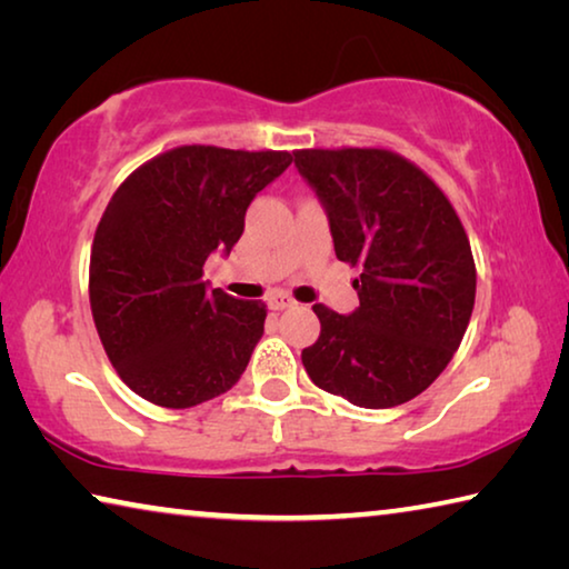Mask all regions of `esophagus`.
Returning a JSON list of instances; mask_svg holds the SVG:
<instances>
[{"label":"esophagus","instance_id":"34e87169","mask_svg":"<svg viewBox=\"0 0 569 569\" xmlns=\"http://www.w3.org/2000/svg\"><path fill=\"white\" fill-rule=\"evenodd\" d=\"M293 303H296L293 298L283 291L268 296V308H271V311H283V308H291Z\"/></svg>","mask_w":569,"mask_h":569}]
</instances>
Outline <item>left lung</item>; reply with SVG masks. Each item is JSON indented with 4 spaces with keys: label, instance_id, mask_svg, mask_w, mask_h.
<instances>
[{
    "label": "left lung",
    "instance_id": "1",
    "mask_svg": "<svg viewBox=\"0 0 569 569\" xmlns=\"http://www.w3.org/2000/svg\"><path fill=\"white\" fill-rule=\"evenodd\" d=\"M323 200L336 258L361 276L351 316L316 303L321 333L301 351L316 387L363 409L407 403L447 369L471 319L477 268L455 206L387 148L293 150Z\"/></svg>",
    "mask_w": 569,
    "mask_h": 569
}]
</instances>
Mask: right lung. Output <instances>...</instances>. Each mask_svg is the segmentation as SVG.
<instances>
[{
	"label": "right lung",
	"instance_id": "obj_1",
	"mask_svg": "<svg viewBox=\"0 0 569 569\" xmlns=\"http://www.w3.org/2000/svg\"><path fill=\"white\" fill-rule=\"evenodd\" d=\"M286 150L180 146L132 170L94 230L90 308L118 377L150 403L190 409L236 387L266 303L208 291L203 266L243 233Z\"/></svg>",
	"mask_w": 569,
	"mask_h": 569
}]
</instances>
